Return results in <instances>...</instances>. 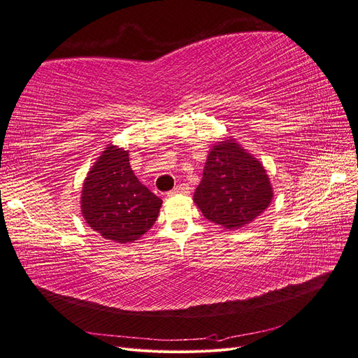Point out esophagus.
Instances as JSON below:
<instances>
[{
  "label": "esophagus",
  "instance_id": "34e87169",
  "mask_svg": "<svg viewBox=\"0 0 358 358\" xmlns=\"http://www.w3.org/2000/svg\"><path fill=\"white\" fill-rule=\"evenodd\" d=\"M190 193V187L187 186H176L171 192H168V196H176V194H189Z\"/></svg>",
  "mask_w": 358,
  "mask_h": 358
}]
</instances>
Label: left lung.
Listing matches in <instances>:
<instances>
[{"instance_id":"left-lung-1","label":"left lung","mask_w":358,"mask_h":358,"mask_svg":"<svg viewBox=\"0 0 358 358\" xmlns=\"http://www.w3.org/2000/svg\"><path fill=\"white\" fill-rule=\"evenodd\" d=\"M271 199V182L258 159L233 138L213 145L193 196L206 220L229 230L239 229L261 215Z\"/></svg>"}]
</instances>
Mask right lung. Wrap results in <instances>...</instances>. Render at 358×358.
<instances>
[{
  "label": "right lung",
  "mask_w": 358,
  "mask_h": 358,
  "mask_svg": "<svg viewBox=\"0 0 358 358\" xmlns=\"http://www.w3.org/2000/svg\"><path fill=\"white\" fill-rule=\"evenodd\" d=\"M162 199L143 186L129 166L128 150L108 145L92 165L81 194L83 217L106 241L131 243L148 231Z\"/></svg>",
  "instance_id": "right-lung-1"
}]
</instances>
